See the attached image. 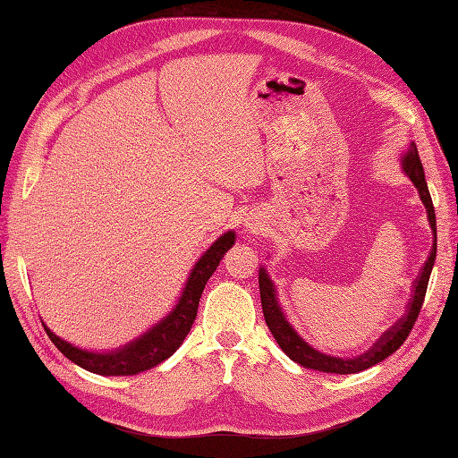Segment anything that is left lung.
I'll return each mask as SVG.
<instances>
[{
    "label": "left lung",
    "instance_id": "left-lung-1",
    "mask_svg": "<svg viewBox=\"0 0 458 458\" xmlns=\"http://www.w3.org/2000/svg\"><path fill=\"white\" fill-rule=\"evenodd\" d=\"M401 169L404 175L412 181V184L418 189L420 200H422V204L426 206L429 227H431V233H434V244H431V252L426 259V264L422 266V271H420L418 279L414 281V293H412V299L409 302V308H406V314L397 321V324L391 326L386 333H383V335L374 343L372 349L356 358H337V356H331V354H326V352L314 349L312 344H308L299 335V333H296V329L289 324V319L277 301V291H276L274 281L269 279V274L266 271V267L259 266L258 283H259V296H262V310H264L266 324L271 331V335H274V339L281 347V351L285 352L293 362L301 364L304 368L318 369V372H326V374H358V372H362V369H368V368L379 364L381 360H386V358L397 351L406 341V337H409V333L420 314V308H422L426 289H428V281L431 276V269H434V264H436L437 227H436L434 202H431L426 175H424V167H422V162H420V156H418L414 142L409 146V150L403 152Z\"/></svg>",
    "mask_w": 458,
    "mask_h": 458
}]
</instances>
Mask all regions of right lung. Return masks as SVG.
I'll use <instances>...</instances> for the list:
<instances>
[{
    "label": "right lung",
    "instance_id": "right-lung-1",
    "mask_svg": "<svg viewBox=\"0 0 458 458\" xmlns=\"http://www.w3.org/2000/svg\"><path fill=\"white\" fill-rule=\"evenodd\" d=\"M234 239H237L234 231H227L221 234L191 269V276L187 283H184V289L179 296L177 304L173 306V310L164 319H159L156 326L142 333L140 337L123 344V347L106 352L86 351L55 335V333L42 321L47 337L52 339L55 347L64 352L71 362H75L77 366L89 369V372L98 376H134L144 372V369H150L157 364H162L181 347L184 337L189 335V331L196 319V312H199V302L206 283L219 266L221 258H224V254L234 244Z\"/></svg>",
    "mask_w": 458,
    "mask_h": 458
}]
</instances>
